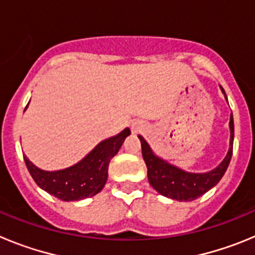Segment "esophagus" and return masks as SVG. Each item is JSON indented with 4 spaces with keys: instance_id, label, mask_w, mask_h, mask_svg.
Returning <instances> with one entry per match:
<instances>
[{
    "instance_id": "34e87169",
    "label": "esophagus",
    "mask_w": 255,
    "mask_h": 255,
    "mask_svg": "<svg viewBox=\"0 0 255 255\" xmlns=\"http://www.w3.org/2000/svg\"><path fill=\"white\" fill-rule=\"evenodd\" d=\"M132 130H134V131H138V128H132Z\"/></svg>"
}]
</instances>
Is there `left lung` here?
<instances>
[{
  "instance_id": "1",
  "label": "left lung",
  "mask_w": 255,
  "mask_h": 255,
  "mask_svg": "<svg viewBox=\"0 0 255 255\" xmlns=\"http://www.w3.org/2000/svg\"><path fill=\"white\" fill-rule=\"evenodd\" d=\"M225 93V91L222 89ZM230 130H231V139H230V149L222 163L215 170L207 173H189L180 168L171 166L163 159L158 158L153 154L147 141L139 136L141 143V154L148 168V181L161 195L176 200H185L190 202L197 198L202 197L204 193L217 185L218 181L226 172L229 163L233 157L234 145V119L233 115L230 117Z\"/></svg>"
}]
</instances>
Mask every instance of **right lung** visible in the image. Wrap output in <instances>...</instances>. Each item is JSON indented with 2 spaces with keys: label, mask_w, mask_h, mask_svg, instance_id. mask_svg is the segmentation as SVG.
Returning <instances> with one entry per match:
<instances>
[{
  "label": "right lung",
  "mask_w": 255,
  "mask_h": 255,
  "mask_svg": "<svg viewBox=\"0 0 255 255\" xmlns=\"http://www.w3.org/2000/svg\"><path fill=\"white\" fill-rule=\"evenodd\" d=\"M26 108V107H25ZM130 130L125 129L120 134L101 141L83 161L66 170H39L25 155L26 167L38 186L62 200H79L98 194L105 186L108 176V164L116 155Z\"/></svg>",
  "instance_id": "obj_1"
}]
</instances>
